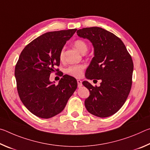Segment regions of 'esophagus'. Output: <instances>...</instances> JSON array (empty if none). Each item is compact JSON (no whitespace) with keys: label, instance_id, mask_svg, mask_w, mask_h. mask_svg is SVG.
I'll return each instance as SVG.
<instances>
[{"label":"esophagus","instance_id":"34e87169","mask_svg":"<svg viewBox=\"0 0 150 150\" xmlns=\"http://www.w3.org/2000/svg\"><path fill=\"white\" fill-rule=\"evenodd\" d=\"M77 84H78V87H81L82 86V81L79 79H77Z\"/></svg>","mask_w":150,"mask_h":150}]
</instances>
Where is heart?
Masks as SVG:
<instances>
[{"instance_id":"1","label":"heart","mask_w":150,"mask_h":150,"mask_svg":"<svg viewBox=\"0 0 150 150\" xmlns=\"http://www.w3.org/2000/svg\"><path fill=\"white\" fill-rule=\"evenodd\" d=\"M74 46L78 51H79L82 54H85L88 50V45L86 42L83 40H77L74 42ZM64 57V49H62L60 52L59 58L62 60ZM84 65H71L66 70L67 74L75 77H81L83 74L84 70Z\"/></svg>"}]
</instances>
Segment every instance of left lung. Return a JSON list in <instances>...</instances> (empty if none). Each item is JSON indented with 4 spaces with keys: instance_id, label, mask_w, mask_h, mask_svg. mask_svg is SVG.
<instances>
[{
    "instance_id": "1",
    "label": "left lung",
    "mask_w": 150,
    "mask_h": 150,
    "mask_svg": "<svg viewBox=\"0 0 150 150\" xmlns=\"http://www.w3.org/2000/svg\"><path fill=\"white\" fill-rule=\"evenodd\" d=\"M77 34L88 39L94 47V57L86 71V78L101 81L99 87L83 82L90 92L85 100V107L96 116L108 117L120 110L130 93L132 59L122 41L102 28H84Z\"/></svg>"
}]
</instances>
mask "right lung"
<instances>
[{
	"mask_svg": "<svg viewBox=\"0 0 150 150\" xmlns=\"http://www.w3.org/2000/svg\"><path fill=\"white\" fill-rule=\"evenodd\" d=\"M77 29L50 32L28 44L15 67L18 93L26 108L42 118L60 113L77 87V80L65 75L55 85L50 74L60 63L59 54Z\"/></svg>",
	"mask_w": 150,
	"mask_h": 150,
	"instance_id": "add662e5",
	"label": "right lung"
}]
</instances>
